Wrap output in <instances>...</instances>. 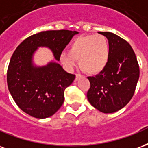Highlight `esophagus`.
Returning <instances> with one entry per match:
<instances>
[{
    "instance_id": "esophagus-1",
    "label": "esophagus",
    "mask_w": 148,
    "mask_h": 148,
    "mask_svg": "<svg viewBox=\"0 0 148 148\" xmlns=\"http://www.w3.org/2000/svg\"><path fill=\"white\" fill-rule=\"evenodd\" d=\"M80 77H81V75H80V74H76V75H75V80H77V79L80 78Z\"/></svg>"
}]
</instances>
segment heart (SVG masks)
<instances>
[{"mask_svg":"<svg viewBox=\"0 0 148 148\" xmlns=\"http://www.w3.org/2000/svg\"><path fill=\"white\" fill-rule=\"evenodd\" d=\"M110 46L108 40L102 34H89L76 38L69 47V51L61 54V61L69 69L73 68L75 60L84 72L96 75L108 63Z\"/></svg>","mask_w":148,"mask_h":148,"instance_id":"1","label":"heart"}]
</instances>
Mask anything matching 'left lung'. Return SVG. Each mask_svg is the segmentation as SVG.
Segmentation results:
<instances>
[{
	"label": "left lung",
	"instance_id": "1",
	"mask_svg": "<svg viewBox=\"0 0 148 148\" xmlns=\"http://www.w3.org/2000/svg\"><path fill=\"white\" fill-rule=\"evenodd\" d=\"M107 38L110 46L108 63L95 76H89L87 99L104 114H111L125 106L134 95L140 68L133 49L122 38L111 32H99Z\"/></svg>",
	"mask_w": 148,
	"mask_h": 148
}]
</instances>
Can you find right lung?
Masks as SVG:
<instances>
[{
	"label": "right lung",
	"instance_id": "1",
	"mask_svg": "<svg viewBox=\"0 0 148 148\" xmlns=\"http://www.w3.org/2000/svg\"><path fill=\"white\" fill-rule=\"evenodd\" d=\"M77 34L69 30L42 31L27 38L14 51L8 68V87L17 106L26 114L43 119L61 108L64 90L75 75L65 72L54 61L36 66L33 56L38 47H48L59 61L65 46Z\"/></svg>",
	"mask_w": 148,
	"mask_h": 148
}]
</instances>
